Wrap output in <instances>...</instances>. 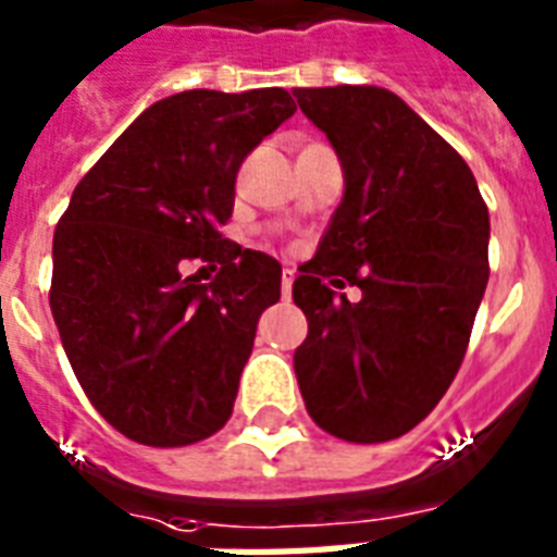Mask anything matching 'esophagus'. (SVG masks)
I'll return each instance as SVG.
<instances>
[{"instance_id": "esophagus-1", "label": "esophagus", "mask_w": 557, "mask_h": 557, "mask_svg": "<svg viewBox=\"0 0 557 557\" xmlns=\"http://www.w3.org/2000/svg\"><path fill=\"white\" fill-rule=\"evenodd\" d=\"M292 283H295V271L283 269V297L292 295Z\"/></svg>"}]
</instances>
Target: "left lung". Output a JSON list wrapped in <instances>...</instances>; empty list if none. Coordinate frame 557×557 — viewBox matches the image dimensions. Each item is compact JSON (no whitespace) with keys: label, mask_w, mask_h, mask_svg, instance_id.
Segmentation results:
<instances>
[{"label":"left lung","mask_w":557,"mask_h":557,"mask_svg":"<svg viewBox=\"0 0 557 557\" xmlns=\"http://www.w3.org/2000/svg\"><path fill=\"white\" fill-rule=\"evenodd\" d=\"M295 98L344 168V199L292 286L309 321L297 384L332 436L396 440L440 405L462 364L488 283V208L462 156L389 89ZM344 282L361 301L334 292Z\"/></svg>","instance_id":"left-lung-1"}]
</instances>
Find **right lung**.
Masks as SVG:
<instances>
[{"mask_svg":"<svg viewBox=\"0 0 557 557\" xmlns=\"http://www.w3.org/2000/svg\"><path fill=\"white\" fill-rule=\"evenodd\" d=\"M295 112L286 89L178 91L144 109L74 187L48 300L83 393L126 440L178 448L231 419L283 269L219 225L245 156ZM190 259L219 264L218 277L187 278Z\"/></svg>","mask_w":557,"mask_h":557,"instance_id":"obj_1","label":"right lung"}]
</instances>
